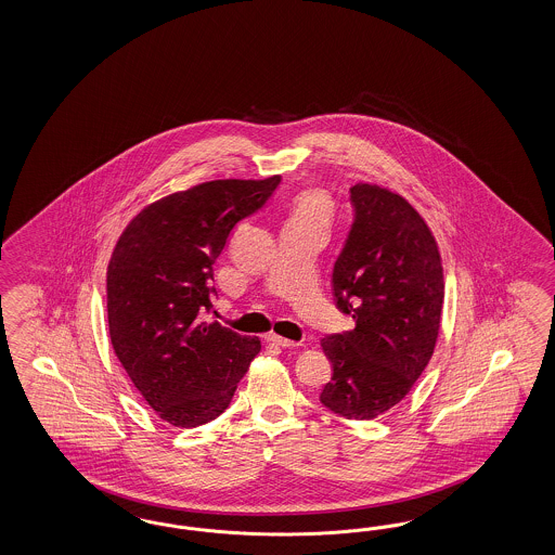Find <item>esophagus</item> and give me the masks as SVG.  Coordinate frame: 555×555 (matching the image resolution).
<instances>
[{
	"label": "esophagus",
	"mask_w": 555,
	"mask_h": 555,
	"mask_svg": "<svg viewBox=\"0 0 555 555\" xmlns=\"http://www.w3.org/2000/svg\"><path fill=\"white\" fill-rule=\"evenodd\" d=\"M267 341L272 344V346H281V348H299V346H301V341H291V339L276 336V334H270V336H267Z\"/></svg>",
	"instance_id": "esophagus-1"
}]
</instances>
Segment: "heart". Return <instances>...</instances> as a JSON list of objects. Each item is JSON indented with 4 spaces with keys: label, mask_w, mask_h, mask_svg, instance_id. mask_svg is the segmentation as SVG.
<instances>
[{
    "label": "heart",
    "mask_w": 555,
    "mask_h": 555,
    "mask_svg": "<svg viewBox=\"0 0 555 555\" xmlns=\"http://www.w3.org/2000/svg\"><path fill=\"white\" fill-rule=\"evenodd\" d=\"M334 216V203L330 195L320 189H309L299 193L288 205L286 223H315L327 228Z\"/></svg>",
    "instance_id": "obj_1"
}]
</instances>
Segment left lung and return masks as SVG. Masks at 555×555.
Listing matches in <instances>:
<instances>
[{"label": "left lung", "instance_id": "left-lung-1", "mask_svg": "<svg viewBox=\"0 0 555 555\" xmlns=\"http://www.w3.org/2000/svg\"><path fill=\"white\" fill-rule=\"evenodd\" d=\"M353 223L334 267L337 307L356 327L321 339L332 380L321 403L346 420H374L401 403L436 350L443 269L420 211L385 186L350 189Z\"/></svg>", "mask_w": 555, "mask_h": 555}]
</instances>
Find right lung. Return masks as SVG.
<instances>
[{"label":"right lung","mask_w":555,"mask_h":555,"mask_svg":"<svg viewBox=\"0 0 555 555\" xmlns=\"http://www.w3.org/2000/svg\"><path fill=\"white\" fill-rule=\"evenodd\" d=\"M281 183L219 179L146 205L119 235L107 264V323L114 352L156 415L175 427L219 417L260 352L211 309L214 264L240 219Z\"/></svg>","instance_id":"add662e5"}]
</instances>
